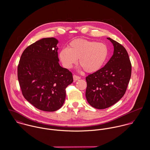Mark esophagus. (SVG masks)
<instances>
[{
	"label": "esophagus",
	"mask_w": 150,
	"mask_h": 150,
	"mask_svg": "<svg viewBox=\"0 0 150 150\" xmlns=\"http://www.w3.org/2000/svg\"><path fill=\"white\" fill-rule=\"evenodd\" d=\"M73 77L74 81H77V80H80L81 79L80 77H79V76H78L77 75H75V74H74Z\"/></svg>",
	"instance_id": "1"
}]
</instances>
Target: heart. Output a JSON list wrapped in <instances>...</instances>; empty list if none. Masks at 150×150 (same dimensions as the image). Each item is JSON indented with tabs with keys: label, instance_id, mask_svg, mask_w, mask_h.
<instances>
[{
	"label": "heart",
	"instance_id": "1",
	"mask_svg": "<svg viewBox=\"0 0 150 150\" xmlns=\"http://www.w3.org/2000/svg\"><path fill=\"white\" fill-rule=\"evenodd\" d=\"M108 56V50L105 44L84 39L71 41L67 48L61 50L59 54L66 68H71L79 59V65L89 73L99 70L106 64Z\"/></svg>",
	"mask_w": 150,
	"mask_h": 150
}]
</instances>
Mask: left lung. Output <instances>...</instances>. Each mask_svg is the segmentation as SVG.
I'll return each instance as SVG.
<instances>
[{"instance_id": "1", "label": "left lung", "mask_w": 150, "mask_h": 150, "mask_svg": "<svg viewBox=\"0 0 150 150\" xmlns=\"http://www.w3.org/2000/svg\"><path fill=\"white\" fill-rule=\"evenodd\" d=\"M107 39L114 45L112 56L104 67L86 77V100L92 107L98 109L110 107L123 97L132 73V64L125 47Z\"/></svg>"}]
</instances>
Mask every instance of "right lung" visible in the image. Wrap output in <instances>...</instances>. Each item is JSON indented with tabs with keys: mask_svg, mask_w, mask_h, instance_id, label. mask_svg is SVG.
I'll list each match as a JSON object with an SVG mask.
<instances>
[{
	"mask_svg": "<svg viewBox=\"0 0 150 150\" xmlns=\"http://www.w3.org/2000/svg\"><path fill=\"white\" fill-rule=\"evenodd\" d=\"M58 40L44 38L27 47L17 68L18 82L25 99L44 111L62 106L66 88L73 81L71 71L61 67L58 56Z\"/></svg>",
	"mask_w": 150,
	"mask_h": 150,
	"instance_id": "add662e5",
	"label": "right lung"
}]
</instances>
